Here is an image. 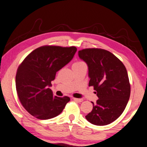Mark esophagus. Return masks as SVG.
I'll list each match as a JSON object with an SVG mask.
<instances>
[{"label":"esophagus","instance_id":"1","mask_svg":"<svg viewBox=\"0 0 147 147\" xmlns=\"http://www.w3.org/2000/svg\"><path fill=\"white\" fill-rule=\"evenodd\" d=\"M73 100H75V101L78 102H83V99H81V98H74Z\"/></svg>","mask_w":147,"mask_h":147}]
</instances>
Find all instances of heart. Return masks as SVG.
Listing matches in <instances>:
<instances>
[{
    "instance_id": "1",
    "label": "heart",
    "mask_w": 147,
    "mask_h": 147,
    "mask_svg": "<svg viewBox=\"0 0 147 147\" xmlns=\"http://www.w3.org/2000/svg\"><path fill=\"white\" fill-rule=\"evenodd\" d=\"M81 63H83V62H78L75 63V64H81Z\"/></svg>"
}]
</instances>
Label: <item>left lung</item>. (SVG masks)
<instances>
[{"mask_svg":"<svg viewBox=\"0 0 147 147\" xmlns=\"http://www.w3.org/2000/svg\"><path fill=\"white\" fill-rule=\"evenodd\" d=\"M88 67L89 86H93L98 100L92 102V112L85 116L91 123L106 125L114 121L125 110L130 96L127 70L112 53L101 49L78 52Z\"/></svg>","mask_w":147,"mask_h":147,"instance_id":"obj_1","label":"left lung"}]
</instances>
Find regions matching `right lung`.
I'll return each instance as SVG.
<instances>
[{
	"label": "right lung",
	"mask_w": 147,
	"mask_h": 147,
	"mask_svg": "<svg viewBox=\"0 0 147 147\" xmlns=\"http://www.w3.org/2000/svg\"><path fill=\"white\" fill-rule=\"evenodd\" d=\"M77 48L43 46L34 49L18 67L16 77L18 98L24 109L39 119H49L62 112L70 98L53 96L51 81L56 72L73 58Z\"/></svg>",
	"instance_id": "right-lung-1"
}]
</instances>
